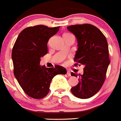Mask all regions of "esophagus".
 <instances>
[{"label": "esophagus", "mask_w": 121, "mask_h": 121, "mask_svg": "<svg viewBox=\"0 0 121 121\" xmlns=\"http://www.w3.org/2000/svg\"><path fill=\"white\" fill-rule=\"evenodd\" d=\"M67 75L68 76H71V71H70V70H67Z\"/></svg>", "instance_id": "1"}]
</instances>
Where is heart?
I'll return each instance as SVG.
<instances>
[{
	"mask_svg": "<svg viewBox=\"0 0 121 121\" xmlns=\"http://www.w3.org/2000/svg\"><path fill=\"white\" fill-rule=\"evenodd\" d=\"M72 35V34H70V33H64V34H63V37L68 36V35Z\"/></svg>",
	"mask_w": 121,
	"mask_h": 121,
	"instance_id": "b5f03b06",
	"label": "heart"
}]
</instances>
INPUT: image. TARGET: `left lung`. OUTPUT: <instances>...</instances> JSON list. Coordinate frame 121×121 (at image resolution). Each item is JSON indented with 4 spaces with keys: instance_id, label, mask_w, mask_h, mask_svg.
Here are the masks:
<instances>
[{
    "instance_id": "1",
    "label": "left lung",
    "mask_w": 121,
    "mask_h": 121,
    "mask_svg": "<svg viewBox=\"0 0 121 121\" xmlns=\"http://www.w3.org/2000/svg\"><path fill=\"white\" fill-rule=\"evenodd\" d=\"M78 41L74 66L83 65V74L80 75L79 82L71 88L75 97L88 99L100 90L106 79L110 64L108 41L104 34L97 27L89 24L68 26ZM71 75H77L71 72Z\"/></svg>"
}]
</instances>
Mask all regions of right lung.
<instances>
[{"label":"right lung","instance_id":"right-lung-1","mask_svg":"<svg viewBox=\"0 0 121 121\" xmlns=\"http://www.w3.org/2000/svg\"><path fill=\"white\" fill-rule=\"evenodd\" d=\"M59 27L43 25L27 27L19 33L13 45V73L24 92L32 98L46 96L53 78L66 73V69L59 65L49 68L40 65V58L48 53V41Z\"/></svg>","mask_w":121,"mask_h":121}]
</instances>
